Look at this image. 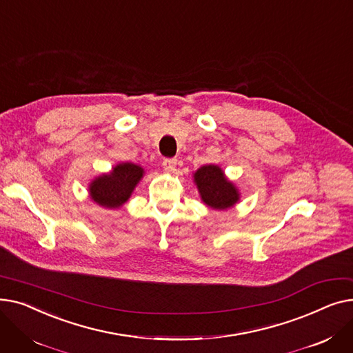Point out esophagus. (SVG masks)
Masks as SVG:
<instances>
[{"label":"esophagus","instance_id":"1","mask_svg":"<svg viewBox=\"0 0 353 353\" xmlns=\"http://www.w3.org/2000/svg\"><path fill=\"white\" fill-rule=\"evenodd\" d=\"M176 164H177V160L176 159H164L163 160V167L165 172H174L176 169Z\"/></svg>","mask_w":353,"mask_h":353}]
</instances>
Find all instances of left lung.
Segmentation results:
<instances>
[{"label":"left lung","mask_w":353,"mask_h":353,"mask_svg":"<svg viewBox=\"0 0 353 353\" xmlns=\"http://www.w3.org/2000/svg\"><path fill=\"white\" fill-rule=\"evenodd\" d=\"M200 197L212 209L225 210L239 201V190L229 181L219 165H201L193 174Z\"/></svg>","instance_id":"left-lung-1"}]
</instances>
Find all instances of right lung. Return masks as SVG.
Instances as JSON below:
<instances>
[{
	"label": "right lung",
	"instance_id": "obj_1",
	"mask_svg": "<svg viewBox=\"0 0 353 353\" xmlns=\"http://www.w3.org/2000/svg\"><path fill=\"white\" fill-rule=\"evenodd\" d=\"M144 170L134 163H120L110 173L101 174L90 183V197L99 206L117 209L132 196Z\"/></svg>",
	"mask_w": 353,
	"mask_h": 353
}]
</instances>
